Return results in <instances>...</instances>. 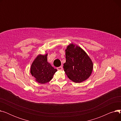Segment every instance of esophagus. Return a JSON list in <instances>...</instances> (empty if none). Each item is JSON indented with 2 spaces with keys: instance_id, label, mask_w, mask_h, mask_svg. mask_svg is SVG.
<instances>
[{
  "instance_id": "obj_1",
  "label": "esophagus",
  "mask_w": 121,
  "mask_h": 121,
  "mask_svg": "<svg viewBox=\"0 0 121 121\" xmlns=\"http://www.w3.org/2000/svg\"><path fill=\"white\" fill-rule=\"evenodd\" d=\"M57 69H58V70L59 71H61L63 69V67L62 66H60V67H59L58 68H57Z\"/></svg>"
}]
</instances>
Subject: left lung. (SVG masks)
<instances>
[{"label":"left lung","instance_id":"1","mask_svg":"<svg viewBox=\"0 0 121 121\" xmlns=\"http://www.w3.org/2000/svg\"><path fill=\"white\" fill-rule=\"evenodd\" d=\"M66 62L63 68L68 78L75 83H81L90 77L93 63L85 51L78 45L70 43L65 50Z\"/></svg>","mask_w":121,"mask_h":121}]
</instances>
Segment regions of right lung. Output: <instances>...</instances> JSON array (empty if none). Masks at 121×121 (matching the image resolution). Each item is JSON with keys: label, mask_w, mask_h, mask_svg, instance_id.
<instances>
[{"label": "right lung", "mask_w": 121, "mask_h": 121, "mask_svg": "<svg viewBox=\"0 0 121 121\" xmlns=\"http://www.w3.org/2000/svg\"><path fill=\"white\" fill-rule=\"evenodd\" d=\"M48 53L39 54L32 63L30 73L38 83L44 84L50 81L57 71L48 62Z\"/></svg>", "instance_id": "add662e5"}]
</instances>
